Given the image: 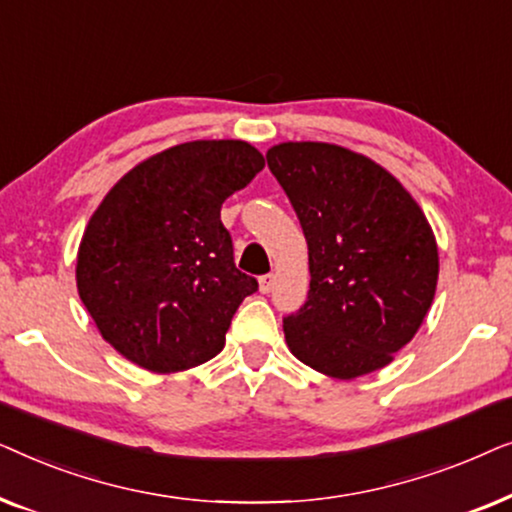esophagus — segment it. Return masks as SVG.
<instances>
[{"instance_id":"obj_1","label":"esophagus","mask_w":512,"mask_h":512,"mask_svg":"<svg viewBox=\"0 0 512 512\" xmlns=\"http://www.w3.org/2000/svg\"><path fill=\"white\" fill-rule=\"evenodd\" d=\"M272 286H275V275H263L258 279V289H261V293H270Z\"/></svg>"}]
</instances>
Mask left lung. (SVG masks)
I'll list each match as a JSON object with an SVG mask.
<instances>
[{
    "label": "left lung",
    "mask_w": 512,
    "mask_h": 512,
    "mask_svg": "<svg viewBox=\"0 0 512 512\" xmlns=\"http://www.w3.org/2000/svg\"><path fill=\"white\" fill-rule=\"evenodd\" d=\"M296 209L310 258V293L284 319L305 366L354 380L394 361L431 310L438 244L422 207L363 153L282 142L265 153Z\"/></svg>",
    "instance_id": "left-lung-1"
}]
</instances>
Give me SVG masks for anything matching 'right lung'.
Wrapping results in <instances>:
<instances>
[{
	"mask_svg": "<svg viewBox=\"0 0 512 512\" xmlns=\"http://www.w3.org/2000/svg\"><path fill=\"white\" fill-rule=\"evenodd\" d=\"M242 139H198L142 160L90 216L76 289L102 338L151 373L214 359L258 289L235 268L221 205L263 170Z\"/></svg>",
	"mask_w": 512,
	"mask_h": 512,
	"instance_id": "right-lung-1",
	"label": "right lung"
}]
</instances>
